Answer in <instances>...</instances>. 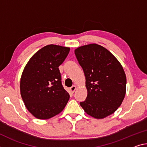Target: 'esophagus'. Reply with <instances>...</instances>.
Returning <instances> with one entry per match:
<instances>
[{
	"label": "esophagus",
	"instance_id": "1",
	"mask_svg": "<svg viewBox=\"0 0 147 147\" xmlns=\"http://www.w3.org/2000/svg\"><path fill=\"white\" fill-rule=\"evenodd\" d=\"M76 86H73L72 87L70 88V90H71V92L72 93H74V91L76 90Z\"/></svg>",
	"mask_w": 147,
	"mask_h": 147
}]
</instances>
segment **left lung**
<instances>
[{
    "mask_svg": "<svg viewBox=\"0 0 147 147\" xmlns=\"http://www.w3.org/2000/svg\"><path fill=\"white\" fill-rule=\"evenodd\" d=\"M74 53L86 77L88 95L80 105L87 115L103 119L115 113L124 99L126 76L118 60L97 44L82 46Z\"/></svg>",
    "mask_w": 147,
    "mask_h": 147,
    "instance_id": "8db88e82",
    "label": "left lung"
}]
</instances>
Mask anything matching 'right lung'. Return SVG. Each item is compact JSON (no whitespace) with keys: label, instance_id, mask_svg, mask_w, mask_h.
Segmentation results:
<instances>
[{"label":"right lung","instance_id":"obj_1","mask_svg":"<svg viewBox=\"0 0 147 147\" xmlns=\"http://www.w3.org/2000/svg\"><path fill=\"white\" fill-rule=\"evenodd\" d=\"M70 48L50 44L34 53L25 65L20 93L25 107L34 117L49 119L63 110L69 99L61 84L59 66Z\"/></svg>","mask_w":147,"mask_h":147}]
</instances>
